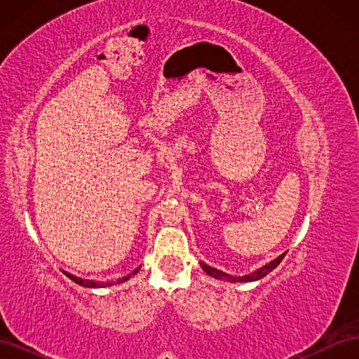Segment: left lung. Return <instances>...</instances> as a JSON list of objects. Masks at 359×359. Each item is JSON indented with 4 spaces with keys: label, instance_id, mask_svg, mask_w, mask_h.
<instances>
[{
    "label": "left lung",
    "instance_id": "1",
    "mask_svg": "<svg viewBox=\"0 0 359 359\" xmlns=\"http://www.w3.org/2000/svg\"><path fill=\"white\" fill-rule=\"evenodd\" d=\"M285 256H286V252H285L283 255H280L277 259H274L273 262H269V264L264 265L262 268L256 269L255 273L247 274V276H241V277H240V276L236 277V276L226 274V273H223V271H220V269H217V268H214V266L206 265L205 262H201V266H202V269L205 271L206 274L214 277V278H217V280H226V281H231V283H248V281H256V280L264 278V277H265L266 274H269L271 271H273L274 268H277V265L281 262V260H283Z\"/></svg>",
    "mask_w": 359,
    "mask_h": 359
}]
</instances>
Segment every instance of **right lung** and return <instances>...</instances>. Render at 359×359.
Instances as JSON below:
<instances>
[{
	"label": "right lung",
	"mask_w": 359,
	"mask_h": 359,
	"mask_svg": "<svg viewBox=\"0 0 359 359\" xmlns=\"http://www.w3.org/2000/svg\"><path fill=\"white\" fill-rule=\"evenodd\" d=\"M139 269H140V266H139V268H136V269L133 271V273H130L128 276H126V277H123V278H118L116 281H106V283H102V281H93V280H82V278H79V277H74V276L67 274V273H66V276H67L70 280H73L74 283H78V285H81V286H83V287L95 289V287H107V286H114V285L124 283V281H127V280H128L130 277H132L133 274H136Z\"/></svg>",
	"instance_id": "1"
}]
</instances>
